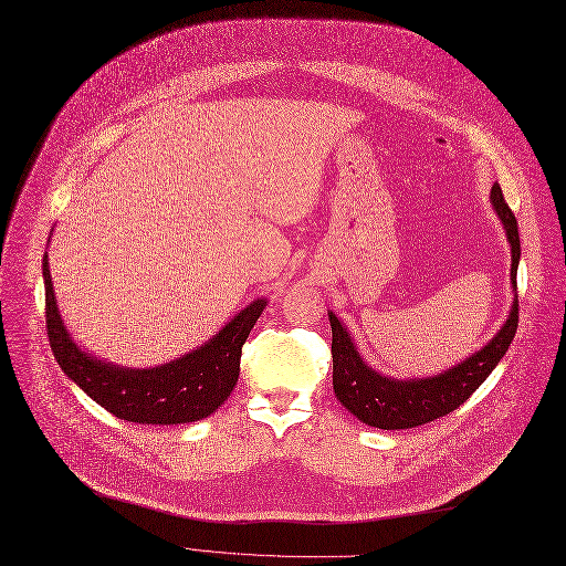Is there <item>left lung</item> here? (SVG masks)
<instances>
[{
    "label": "left lung",
    "mask_w": 566,
    "mask_h": 566,
    "mask_svg": "<svg viewBox=\"0 0 566 566\" xmlns=\"http://www.w3.org/2000/svg\"><path fill=\"white\" fill-rule=\"evenodd\" d=\"M491 199L500 216L512 245V282L516 284V271L521 259L518 222L502 197L497 184H493ZM333 325V388L335 397L369 427L378 429H412L429 424L442 415H450L470 395L480 388L507 353L518 328V298L502 331L478 353L459 367L424 380H397L380 376L369 369L355 350L348 333L339 318L331 312Z\"/></svg>",
    "instance_id": "obj_1"
}]
</instances>
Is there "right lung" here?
<instances>
[{"mask_svg": "<svg viewBox=\"0 0 566 566\" xmlns=\"http://www.w3.org/2000/svg\"><path fill=\"white\" fill-rule=\"evenodd\" d=\"M45 323L54 358L64 374L118 420L186 424L211 415L231 395L241 371L243 344L265 303L254 301L201 348L154 369H122L92 358L69 337L56 312L48 254L43 256Z\"/></svg>", "mask_w": 566, "mask_h": 566, "instance_id": "right-lung-1", "label": "right lung"}]
</instances>
